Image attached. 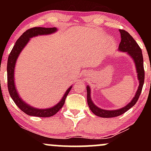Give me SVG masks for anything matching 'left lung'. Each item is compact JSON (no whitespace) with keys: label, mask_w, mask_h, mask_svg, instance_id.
<instances>
[{"label":"left lung","mask_w":151,"mask_h":151,"mask_svg":"<svg viewBox=\"0 0 151 151\" xmlns=\"http://www.w3.org/2000/svg\"><path fill=\"white\" fill-rule=\"evenodd\" d=\"M119 32L121 33V40L119 46V50L121 52H127L132 58L133 61H134L136 68L137 75H138V79L139 81V86H138L134 97L133 98L131 101L126 106L123 107L121 109H116V110H104V109L99 108L98 106H96L93 104V102L91 99V95H90V93H91V89L87 85V87H86L87 103L90 110L96 116L102 118H112L119 116L124 114L129 109H131V107L133 106L136 104L138 98H139L140 94H141L142 91V88H143V83H144L145 72L144 67H143V54H142L141 47L137 44L135 40L133 39L132 36L129 32H126L124 30H119Z\"/></svg>","instance_id":"left-lung-1"}]
</instances>
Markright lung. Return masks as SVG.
<instances>
[{
	"mask_svg": "<svg viewBox=\"0 0 151 151\" xmlns=\"http://www.w3.org/2000/svg\"><path fill=\"white\" fill-rule=\"evenodd\" d=\"M58 30L56 27H35L26 30L23 34L18 38V40L15 42L14 47L10 52L8 59V64H7V76H8V91L11 96L12 99L14 101L15 104L18 106L20 110L22 111L24 113L29 116H34L37 117H50L52 116L53 115L56 114L62 107L63 106L65 102V99L69 92L72 89V86H71L66 91L65 95L60 101L54 106L48 109H40L31 106L25 103L23 100L20 98V95L18 94L16 90V86L14 82V71L15 63H16L17 59L19 55L23 48L25 47L27 42H29L30 38L36 37L38 35H50L54 33Z\"/></svg>",
	"mask_w": 151,
	"mask_h": 151,
	"instance_id": "add662e5",
	"label": "right lung"
}]
</instances>
